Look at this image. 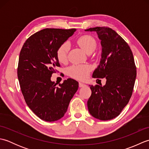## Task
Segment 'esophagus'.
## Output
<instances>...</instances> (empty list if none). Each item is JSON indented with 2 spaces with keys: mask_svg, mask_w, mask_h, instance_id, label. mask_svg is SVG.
I'll return each instance as SVG.
<instances>
[{
  "mask_svg": "<svg viewBox=\"0 0 149 149\" xmlns=\"http://www.w3.org/2000/svg\"><path fill=\"white\" fill-rule=\"evenodd\" d=\"M79 86L80 88L84 87V86H86V84L84 83H79Z\"/></svg>",
  "mask_w": 149,
  "mask_h": 149,
  "instance_id": "34e87169",
  "label": "esophagus"
}]
</instances>
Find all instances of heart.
Wrapping results in <instances>:
<instances>
[{
	"mask_svg": "<svg viewBox=\"0 0 149 149\" xmlns=\"http://www.w3.org/2000/svg\"><path fill=\"white\" fill-rule=\"evenodd\" d=\"M76 42L85 52H93L97 45L96 41L90 35H83L79 37ZM70 49V44L68 42H65L60 45L57 49L56 56L58 61L64 63L68 58V54ZM90 70L88 65H73L68 68V74L77 79L83 80L86 79Z\"/></svg>",
	"mask_w": 149,
	"mask_h": 149,
	"instance_id": "1",
	"label": "heart"
}]
</instances>
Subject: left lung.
Here are the masks:
<instances>
[{
	"mask_svg": "<svg viewBox=\"0 0 149 149\" xmlns=\"http://www.w3.org/2000/svg\"><path fill=\"white\" fill-rule=\"evenodd\" d=\"M85 31L96 32L102 46L99 65L92 77L106 79L103 86H90L88 111L95 118L111 120L120 115L131 97L136 77L133 54L125 41L109 27H96Z\"/></svg>",
	"mask_w": 149,
	"mask_h": 149,
	"instance_id": "left-lung-1",
	"label": "left lung"
}]
</instances>
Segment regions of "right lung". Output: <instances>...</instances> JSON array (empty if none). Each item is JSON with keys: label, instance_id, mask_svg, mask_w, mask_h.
<instances>
[{"label": "right lung", "instance_id": "add662e5", "mask_svg": "<svg viewBox=\"0 0 149 149\" xmlns=\"http://www.w3.org/2000/svg\"><path fill=\"white\" fill-rule=\"evenodd\" d=\"M76 29H44L24 43L19 56L18 78L27 106L40 119L54 122L65 115L69 103L78 90L73 79L56 86L50 79L60 66L56 51Z\"/></svg>", "mask_w": 149, "mask_h": 149}]
</instances>
